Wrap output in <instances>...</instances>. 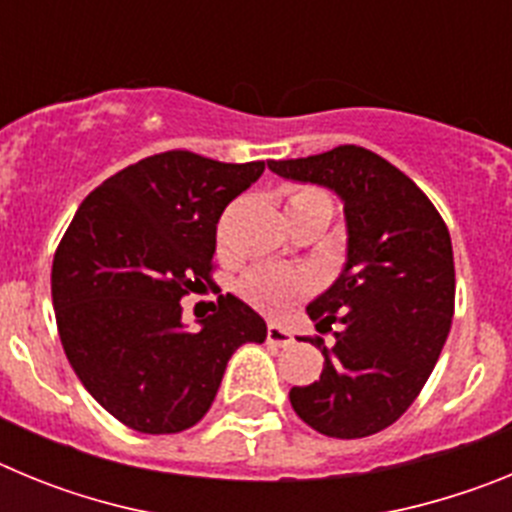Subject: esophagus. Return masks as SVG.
Returning <instances> with one entry per match:
<instances>
[{
    "label": "esophagus",
    "mask_w": 512,
    "mask_h": 512,
    "mask_svg": "<svg viewBox=\"0 0 512 512\" xmlns=\"http://www.w3.org/2000/svg\"><path fill=\"white\" fill-rule=\"evenodd\" d=\"M266 341L271 343V346H292L295 343V336L289 333L287 328H282V325L277 323H269L266 325Z\"/></svg>",
    "instance_id": "1"
}]
</instances>
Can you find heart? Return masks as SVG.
Here are the masks:
<instances>
[{
  "label": "heart",
  "instance_id": "b5f03b06",
  "mask_svg": "<svg viewBox=\"0 0 512 512\" xmlns=\"http://www.w3.org/2000/svg\"><path fill=\"white\" fill-rule=\"evenodd\" d=\"M287 215H333V200L318 187H295L287 192ZM315 287L310 274L287 266H256L238 282V292L266 315H284Z\"/></svg>",
  "mask_w": 512,
  "mask_h": 512
}]
</instances>
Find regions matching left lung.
<instances>
[{"label":"left lung","mask_w":512,"mask_h":512,"mask_svg":"<svg viewBox=\"0 0 512 512\" xmlns=\"http://www.w3.org/2000/svg\"><path fill=\"white\" fill-rule=\"evenodd\" d=\"M282 179L336 192L346 215V264L307 315L323 346L318 382L289 402L330 438H364L395 423L431 377L454 318V251L433 202L413 179L361 146L269 161Z\"/></svg>","instance_id":"8db88e82"}]
</instances>
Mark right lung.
Returning <instances> with one entry per match:
<instances>
[{
	"instance_id": "right-lung-1",
	"label": "right lung",
	"mask_w": 512,
	"mask_h": 512,
	"mask_svg": "<svg viewBox=\"0 0 512 512\" xmlns=\"http://www.w3.org/2000/svg\"><path fill=\"white\" fill-rule=\"evenodd\" d=\"M261 174L264 161L156 153L99 184L58 243L51 292L66 359L133 431L200 423L235 348L264 343V318L235 295L217 297L200 328L179 305L212 282L217 220Z\"/></svg>"
}]
</instances>
